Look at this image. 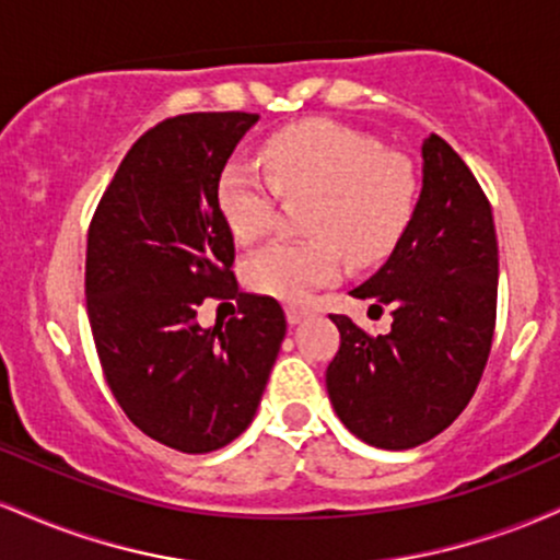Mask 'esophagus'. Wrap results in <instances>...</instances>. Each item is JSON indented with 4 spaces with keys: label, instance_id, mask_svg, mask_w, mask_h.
<instances>
[{
    "label": "esophagus",
    "instance_id": "obj_1",
    "mask_svg": "<svg viewBox=\"0 0 560 560\" xmlns=\"http://www.w3.org/2000/svg\"><path fill=\"white\" fill-rule=\"evenodd\" d=\"M307 316H311V311H307V307H298V305H289L287 307V320L292 326H298V324H302V320H305Z\"/></svg>",
    "mask_w": 560,
    "mask_h": 560
}]
</instances>
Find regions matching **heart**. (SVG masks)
Instances as JSON below:
<instances>
[{"label": "heart", "mask_w": 560, "mask_h": 560, "mask_svg": "<svg viewBox=\"0 0 560 560\" xmlns=\"http://www.w3.org/2000/svg\"><path fill=\"white\" fill-rule=\"evenodd\" d=\"M266 173L231 160L218 178V208L236 242L266 240L276 223V191L313 197L305 231L316 240L279 242L244 262L253 292L302 302L339 273V249L355 266L382 260L416 208L413 165L384 152L369 133L334 120L284 128L262 147Z\"/></svg>", "instance_id": "obj_1"}]
</instances>
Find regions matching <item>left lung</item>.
Wrapping results in <instances>:
<instances>
[{
  "label": "left lung",
  "mask_w": 560,
  "mask_h": 560,
  "mask_svg": "<svg viewBox=\"0 0 560 560\" xmlns=\"http://www.w3.org/2000/svg\"><path fill=\"white\" fill-rule=\"evenodd\" d=\"M421 195L408 229L352 298L389 307L392 329L369 337L331 316L339 352L326 369L334 413L365 445L408 450L460 416L477 389L494 331L498 240L492 208L458 152L429 133ZM371 316V311H369Z\"/></svg>",
  "instance_id": "8db88e82"
}]
</instances>
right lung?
<instances>
[{"label":"right lung","mask_w":560,"mask_h":560,"mask_svg":"<svg viewBox=\"0 0 560 560\" xmlns=\"http://www.w3.org/2000/svg\"><path fill=\"white\" fill-rule=\"evenodd\" d=\"M253 113H191L141 137L89 226L86 311L96 355L124 413L152 440L199 455L249 427L287 334L273 298L236 287L234 236L218 178ZM208 296L241 316L205 330Z\"/></svg>","instance_id":"right-lung-1"}]
</instances>
